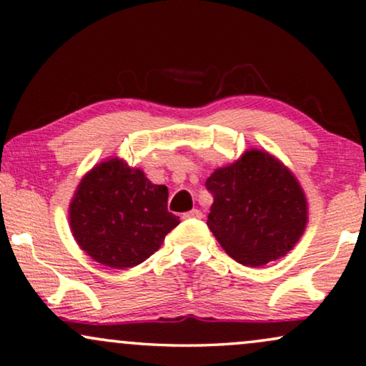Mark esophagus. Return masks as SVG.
<instances>
[{"mask_svg":"<svg viewBox=\"0 0 366 366\" xmlns=\"http://www.w3.org/2000/svg\"><path fill=\"white\" fill-rule=\"evenodd\" d=\"M201 217H202V212L199 211V209H192V211H189L182 216V219H201Z\"/></svg>","mask_w":366,"mask_h":366,"instance_id":"obj_1","label":"esophagus"}]
</instances>
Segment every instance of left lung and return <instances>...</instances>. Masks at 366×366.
Instances as JSON below:
<instances>
[{
  "mask_svg": "<svg viewBox=\"0 0 366 366\" xmlns=\"http://www.w3.org/2000/svg\"><path fill=\"white\" fill-rule=\"evenodd\" d=\"M214 202L207 216L234 261L259 267L288 254L308 222V202L293 172L264 150H247L206 180Z\"/></svg>",
  "mask_w": 366,
  "mask_h": 366,
  "instance_id": "1",
  "label": "left lung"
}]
</instances>
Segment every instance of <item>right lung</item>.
Here are the masks:
<instances>
[{"instance_id": "obj_1", "label": "right lung", "mask_w": 366, "mask_h": 366, "mask_svg": "<svg viewBox=\"0 0 366 366\" xmlns=\"http://www.w3.org/2000/svg\"><path fill=\"white\" fill-rule=\"evenodd\" d=\"M169 191L140 169L107 159L84 175L70 202L76 244L100 264L125 269L144 262L180 222L167 211Z\"/></svg>"}]
</instances>
